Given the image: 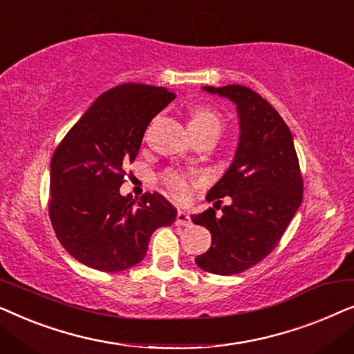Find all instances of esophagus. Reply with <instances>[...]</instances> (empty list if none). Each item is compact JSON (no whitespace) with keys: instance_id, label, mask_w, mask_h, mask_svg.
<instances>
[{"instance_id":"esophagus-1","label":"esophagus","mask_w":354,"mask_h":354,"mask_svg":"<svg viewBox=\"0 0 354 354\" xmlns=\"http://www.w3.org/2000/svg\"><path fill=\"white\" fill-rule=\"evenodd\" d=\"M176 224L177 225H192V219L188 216V212L185 209H178L177 211V217H176Z\"/></svg>"}]
</instances>
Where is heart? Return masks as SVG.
<instances>
[{"label":"heart","mask_w":354,"mask_h":354,"mask_svg":"<svg viewBox=\"0 0 354 354\" xmlns=\"http://www.w3.org/2000/svg\"><path fill=\"white\" fill-rule=\"evenodd\" d=\"M188 125H190V130L193 133L201 132V130H207V129L221 130L222 119L221 115L217 114V111L209 108V106H198V108L192 111L190 124ZM167 187L180 198H187L190 195V185H188V182L182 176L169 177Z\"/></svg>","instance_id":"obj_1"}]
</instances>
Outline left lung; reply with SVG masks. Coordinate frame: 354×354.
Returning a JSON list of instances; mask_svg holds the SVG:
<instances>
[{
  "label": "left lung",
  "mask_w": 354,
  "mask_h": 354,
  "mask_svg": "<svg viewBox=\"0 0 354 354\" xmlns=\"http://www.w3.org/2000/svg\"><path fill=\"white\" fill-rule=\"evenodd\" d=\"M230 100L239 115V143L234 159L206 200L214 207L192 221L211 232V246L196 256L198 268L232 275L263 261L279 243L303 200V180L293 135L268 101L243 85L203 86ZM231 205L215 216L219 197Z\"/></svg>",
  "instance_id": "left-lung-1"
}]
</instances>
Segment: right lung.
I'll return each mask as SVG.
<instances>
[{
	"instance_id": "obj_1",
	"label": "right lung",
	"mask_w": 354,
	"mask_h": 354,
	"mask_svg": "<svg viewBox=\"0 0 354 354\" xmlns=\"http://www.w3.org/2000/svg\"><path fill=\"white\" fill-rule=\"evenodd\" d=\"M174 100L162 86L124 84L104 91L77 120L50 167V217L67 253L103 272L145 258L153 232L172 225L177 209L159 193L120 195L125 166L145 130Z\"/></svg>"
}]
</instances>
